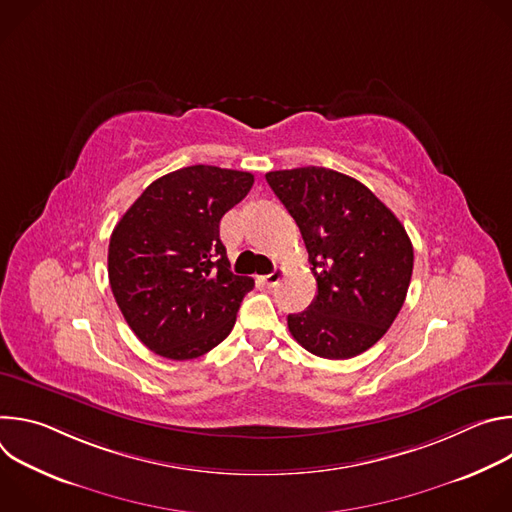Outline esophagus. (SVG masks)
<instances>
[{
	"mask_svg": "<svg viewBox=\"0 0 512 512\" xmlns=\"http://www.w3.org/2000/svg\"><path fill=\"white\" fill-rule=\"evenodd\" d=\"M281 275H283V271H281V269H273L271 273L263 275V277H261V281H263L267 287H273V285H277V283H279Z\"/></svg>",
	"mask_w": 512,
	"mask_h": 512,
	"instance_id": "1",
	"label": "esophagus"
}]
</instances>
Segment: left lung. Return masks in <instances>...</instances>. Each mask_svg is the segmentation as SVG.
Segmentation results:
<instances>
[{"label": "left lung", "mask_w": 512, "mask_h": 512, "mask_svg": "<svg viewBox=\"0 0 512 512\" xmlns=\"http://www.w3.org/2000/svg\"><path fill=\"white\" fill-rule=\"evenodd\" d=\"M294 216L318 296L287 328L308 352L344 360L377 344L397 318L413 271L399 218L358 180L318 166L265 174Z\"/></svg>", "instance_id": "left-lung-1"}]
</instances>
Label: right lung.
Instances as JSON below:
<instances>
[{
  "label": "right lung",
  "instance_id": "add662e5",
  "mask_svg": "<svg viewBox=\"0 0 512 512\" xmlns=\"http://www.w3.org/2000/svg\"><path fill=\"white\" fill-rule=\"evenodd\" d=\"M251 186L249 172L188 166L152 182L113 229L111 291L156 354L198 358L231 334L255 281L231 271L218 227Z\"/></svg>",
  "mask_w": 512,
  "mask_h": 512
}]
</instances>
